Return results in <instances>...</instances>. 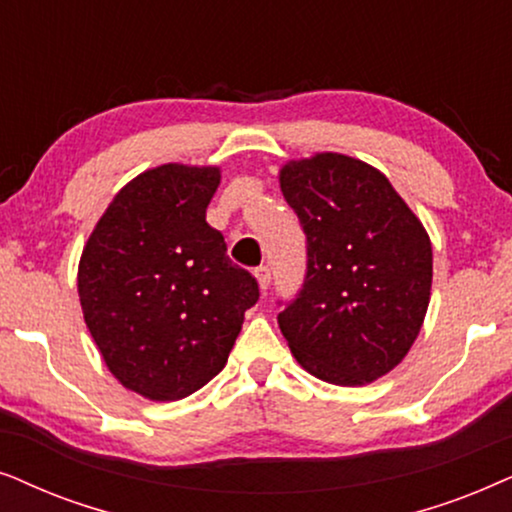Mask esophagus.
<instances>
[{"label": "esophagus", "instance_id": "obj_1", "mask_svg": "<svg viewBox=\"0 0 512 512\" xmlns=\"http://www.w3.org/2000/svg\"><path fill=\"white\" fill-rule=\"evenodd\" d=\"M255 276H257V283H260V288L267 292L269 290V285H271V269L269 267H257L255 269Z\"/></svg>", "mask_w": 512, "mask_h": 512}]
</instances>
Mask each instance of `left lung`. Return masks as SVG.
Masks as SVG:
<instances>
[{"mask_svg": "<svg viewBox=\"0 0 512 512\" xmlns=\"http://www.w3.org/2000/svg\"><path fill=\"white\" fill-rule=\"evenodd\" d=\"M285 201L306 236L304 283L278 299L299 365L337 386L391 372L417 339L431 299L433 250L391 182L344 154L281 170Z\"/></svg>", "mask_w": 512, "mask_h": 512, "instance_id": "left-lung-1", "label": "left lung"}]
</instances>
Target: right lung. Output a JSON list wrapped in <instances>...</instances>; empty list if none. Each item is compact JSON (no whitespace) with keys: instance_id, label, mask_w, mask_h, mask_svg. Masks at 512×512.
Returning a JSON list of instances; mask_svg holds the SVG:
<instances>
[{"instance_id":"right-lung-1","label":"right lung","mask_w":512,"mask_h":512,"mask_svg":"<svg viewBox=\"0 0 512 512\" xmlns=\"http://www.w3.org/2000/svg\"><path fill=\"white\" fill-rule=\"evenodd\" d=\"M217 168L168 163L121 189L88 238L79 299L109 372L149 400L187 398L227 363L257 278L206 208Z\"/></svg>"}]
</instances>
